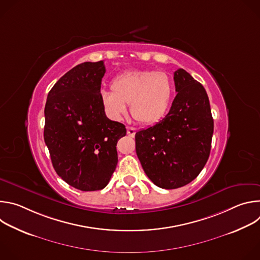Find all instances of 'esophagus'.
<instances>
[{"label":"esophagus","instance_id":"34e87169","mask_svg":"<svg viewBox=\"0 0 260 260\" xmlns=\"http://www.w3.org/2000/svg\"><path fill=\"white\" fill-rule=\"evenodd\" d=\"M126 132H127V135H128L129 137H134L135 134H136V128H134V127H132V126H127V127H126Z\"/></svg>","mask_w":260,"mask_h":260}]
</instances>
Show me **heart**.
<instances>
[{
	"label": "heart",
	"mask_w": 260,
	"mask_h": 260,
	"mask_svg": "<svg viewBox=\"0 0 260 260\" xmlns=\"http://www.w3.org/2000/svg\"><path fill=\"white\" fill-rule=\"evenodd\" d=\"M110 90L101 91L106 113L120 119L131 104V113L140 123L151 125L160 121L170 108L174 86L167 73L153 70L125 71L111 81Z\"/></svg>",
	"instance_id": "1"
}]
</instances>
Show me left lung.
Instances as JSON below:
<instances>
[{
  "instance_id": "obj_1",
  "label": "left lung",
  "mask_w": 260,
  "mask_h": 260,
  "mask_svg": "<svg viewBox=\"0 0 260 260\" xmlns=\"http://www.w3.org/2000/svg\"><path fill=\"white\" fill-rule=\"evenodd\" d=\"M175 96L169 113L136 134V152L156 186L175 189L194 180L211 150L214 120L204 86L183 69L174 73Z\"/></svg>"
}]
</instances>
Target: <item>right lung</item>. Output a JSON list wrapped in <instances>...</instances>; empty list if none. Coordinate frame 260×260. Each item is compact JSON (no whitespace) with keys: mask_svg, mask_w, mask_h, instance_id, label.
I'll return each instance as SVG.
<instances>
[{"mask_svg":"<svg viewBox=\"0 0 260 260\" xmlns=\"http://www.w3.org/2000/svg\"><path fill=\"white\" fill-rule=\"evenodd\" d=\"M103 60L82 62L53 85L45 105L44 141L56 174L82 191L101 190L114 173L125 126L110 120L101 102Z\"/></svg>","mask_w":260,"mask_h":260,"instance_id":"add662e5","label":"right lung"}]
</instances>
